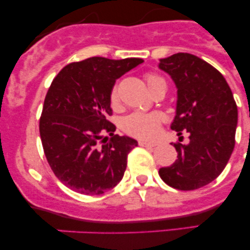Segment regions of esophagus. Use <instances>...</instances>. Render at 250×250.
<instances>
[{"mask_svg":"<svg viewBox=\"0 0 250 250\" xmlns=\"http://www.w3.org/2000/svg\"><path fill=\"white\" fill-rule=\"evenodd\" d=\"M139 145L141 146V147H155V146H156V143H155V142L145 141V140H140Z\"/></svg>","mask_w":250,"mask_h":250,"instance_id":"1","label":"esophagus"}]
</instances>
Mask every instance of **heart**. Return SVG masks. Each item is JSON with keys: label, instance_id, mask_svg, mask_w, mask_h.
<instances>
[{"label": "heart", "instance_id": "heart-1", "mask_svg": "<svg viewBox=\"0 0 250 250\" xmlns=\"http://www.w3.org/2000/svg\"><path fill=\"white\" fill-rule=\"evenodd\" d=\"M145 80L150 93H153L160 85H166L165 80L153 73L146 74ZM109 101L113 107H115L119 102V89L116 85L111 89ZM163 120H165V116L161 113H139L136 111V113L125 117L122 122V129L131 136L139 137V139H151L159 133Z\"/></svg>", "mask_w": 250, "mask_h": 250}]
</instances>
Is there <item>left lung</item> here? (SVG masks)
<instances>
[{
	"instance_id": "1",
	"label": "left lung",
	"mask_w": 250,
	"mask_h": 250,
	"mask_svg": "<svg viewBox=\"0 0 250 250\" xmlns=\"http://www.w3.org/2000/svg\"><path fill=\"white\" fill-rule=\"evenodd\" d=\"M160 69L171 76L177 88L176 115L171 129L182 141L174 143L177 160L159 170L168 186L194 190L216 179L228 163L235 146L237 105L231 89L216 68L200 57L177 53L160 60Z\"/></svg>"
}]
</instances>
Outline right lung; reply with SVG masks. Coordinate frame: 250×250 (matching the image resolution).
<instances>
[{"label":"right lung","mask_w":250,"mask_h":250,"mask_svg":"<svg viewBox=\"0 0 250 250\" xmlns=\"http://www.w3.org/2000/svg\"><path fill=\"white\" fill-rule=\"evenodd\" d=\"M142 62L90 57L67 64L51 82L40 135L51 170L71 190L100 195L122 180L137 141L114 134L109 95L116 80Z\"/></svg>","instance_id":"1"}]
</instances>
